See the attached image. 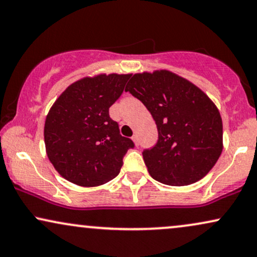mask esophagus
I'll return each instance as SVG.
<instances>
[{
    "label": "esophagus",
    "instance_id": "34e87169",
    "mask_svg": "<svg viewBox=\"0 0 257 257\" xmlns=\"http://www.w3.org/2000/svg\"><path fill=\"white\" fill-rule=\"evenodd\" d=\"M132 141H134L135 144L138 147V145H139V141H138V136H137V135H134V137H132Z\"/></svg>",
    "mask_w": 257,
    "mask_h": 257
}]
</instances>
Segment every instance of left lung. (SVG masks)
I'll return each instance as SVG.
<instances>
[{
	"instance_id": "8db88e82",
	"label": "left lung",
	"mask_w": 257,
	"mask_h": 257,
	"mask_svg": "<svg viewBox=\"0 0 257 257\" xmlns=\"http://www.w3.org/2000/svg\"><path fill=\"white\" fill-rule=\"evenodd\" d=\"M125 91L143 102L157 125V143L143 151L153 179L187 186L210 172L223 150V122L204 91L167 70L134 75Z\"/></svg>"
}]
</instances>
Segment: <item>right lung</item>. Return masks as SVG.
Masks as SVG:
<instances>
[{
    "label": "right lung",
    "mask_w": 257,
    "mask_h": 257,
    "mask_svg": "<svg viewBox=\"0 0 257 257\" xmlns=\"http://www.w3.org/2000/svg\"><path fill=\"white\" fill-rule=\"evenodd\" d=\"M131 75H97L69 85L45 120L49 160L65 180L95 187L120 173L122 158L135 143L120 135L109 107L122 94Z\"/></svg>",
    "instance_id": "right-lung-1"
}]
</instances>
